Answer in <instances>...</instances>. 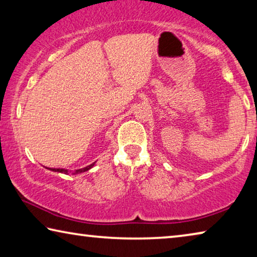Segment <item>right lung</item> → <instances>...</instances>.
I'll list each match as a JSON object with an SVG mask.
<instances>
[{"label": "right lung", "mask_w": 257, "mask_h": 257, "mask_svg": "<svg viewBox=\"0 0 257 257\" xmlns=\"http://www.w3.org/2000/svg\"><path fill=\"white\" fill-rule=\"evenodd\" d=\"M95 163H96V162H94V163H92V164L87 165V167L82 168V169H78V170H76L75 172H73V175H76V173H81V172L88 171L89 169H92V168L94 167ZM49 170L53 171V172H61V173H64V175H68V170H67V169H49Z\"/></svg>", "instance_id": "1"}]
</instances>
